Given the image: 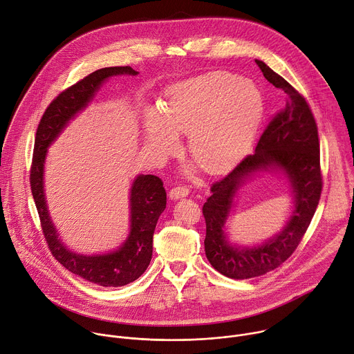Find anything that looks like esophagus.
Returning a JSON list of instances; mask_svg holds the SVG:
<instances>
[{
    "instance_id": "obj_1",
    "label": "esophagus",
    "mask_w": 354,
    "mask_h": 354,
    "mask_svg": "<svg viewBox=\"0 0 354 354\" xmlns=\"http://www.w3.org/2000/svg\"><path fill=\"white\" fill-rule=\"evenodd\" d=\"M189 194V189L185 186H176L169 192V198L171 200H179L182 197H186Z\"/></svg>"
}]
</instances>
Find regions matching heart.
Returning <instances> with one entry per match:
<instances>
[{"instance_id": "heart-1", "label": "heart", "mask_w": 354, "mask_h": 354, "mask_svg": "<svg viewBox=\"0 0 354 354\" xmlns=\"http://www.w3.org/2000/svg\"><path fill=\"white\" fill-rule=\"evenodd\" d=\"M265 113L261 89L228 73H212L171 88L164 105L145 113V138L157 157L176 149L187 134V153L210 174L228 169L254 141Z\"/></svg>"}]
</instances>
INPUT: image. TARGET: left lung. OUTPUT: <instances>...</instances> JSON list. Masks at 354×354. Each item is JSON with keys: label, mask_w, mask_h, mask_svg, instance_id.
<instances>
[{"label": "left lung", "mask_w": 354, "mask_h": 354, "mask_svg": "<svg viewBox=\"0 0 354 354\" xmlns=\"http://www.w3.org/2000/svg\"><path fill=\"white\" fill-rule=\"evenodd\" d=\"M255 62L263 77L286 92V106L261 136L255 153L213 183L212 196L203 206L206 257L217 272L236 280L262 276L291 257L311 224L322 190L318 129L307 100L263 62ZM265 171L281 173L288 179L293 197L290 217L262 244H232L225 224L234 207L233 200L248 180Z\"/></svg>", "instance_id": "8db88e82"}]
</instances>
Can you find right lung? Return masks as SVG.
<instances>
[{
	"instance_id": "1",
	"label": "right lung",
	"mask_w": 354,
	"mask_h": 354,
	"mask_svg": "<svg viewBox=\"0 0 354 354\" xmlns=\"http://www.w3.org/2000/svg\"><path fill=\"white\" fill-rule=\"evenodd\" d=\"M131 67L100 68L62 92L43 113L37 126L30 189L41 230L53 257L71 273L102 287H120L137 280L153 257V236L157 221L167 207V192L156 175H138L130 187V231L115 250L100 255H82L64 245L50 217L44 193V164L48 147L67 124L93 100L111 77L137 75Z\"/></svg>"
}]
</instances>
